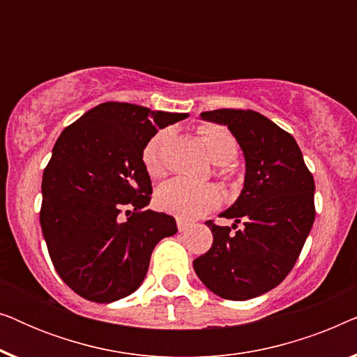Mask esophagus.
Segmentation results:
<instances>
[{
    "mask_svg": "<svg viewBox=\"0 0 357 357\" xmlns=\"http://www.w3.org/2000/svg\"><path fill=\"white\" fill-rule=\"evenodd\" d=\"M177 227H178L180 232H183V231H187V229L190 227V222L185 221V219H177Z\"/></svg>",
    "mask_w": 357,
    "mask_h": 357,
    "instance_id": "1",
    "label": "esophagus"
}]
</instances>
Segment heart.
Returning a JSON list of instances; mask_svg holds the SVG:
<instances>
[{"mask_svg": "<svg viewBox=\"0 0 357 357\" xmlns=\"http://www.w3.org/2000/svg\"><path fill=\"white\" fill-rule=\"evenodd\" d=\"M209 159L218 165H231L238 158V143L231 131L221 125H204L198 130ZM174 138V130L165 128L155 133L143 149V162L149 175L160 177L165 170V153ZM222 195L211 183H192L174 178L160 185L155 192V206L160 211L180 219H195L221 206Z\"/></svg>", "mask_w": 357, "mask_h": 357, "instance_id": "heart-1", "label": "heart"}]
</instances>
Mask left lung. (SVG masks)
I'll return each mask as SVG.
<instances>
[{
  "mask_svg": "<svg viewBox=\"0 0 357 357\" xmlns=\"http://www.w3.org/2000/svg\"><path fill=\"white\" fill-rule=\"evenodd\" d=\"M202 119L227 125L245 155V185L221 218L237 229L206 221L213 245L195 258L204 286L229 301L271 291L294 268L315 221L314 175L291 133L255 110L218 109Z\"/></svg>",
  "mask_w": 357,
  "mask_h": 357,
  "instance_id": "8db88e82",
  "label": "left lung"
}]
</instances>
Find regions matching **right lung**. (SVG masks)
<instances>
[{
    "mask_svg": "<svg viewBox=\"0 0 357 357\" xmlns=\"http://www.w3.org/2000/svg\"><path fill=\"white\" fill-rule=\"evenodd\" d=\"M185 116L104 102L68 125L53 146L40 226L56 273L84 299L114 302L135 292L155 243L177 232L172 216L146 208L153 185L143 149L159 128Z\"/></svg>",
    "mask_w": 357,
    "mask_h": 357,
    "instance_id": "add662e5",
    "label": "right lung"
}]
</instances>
